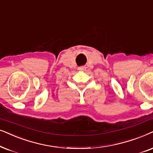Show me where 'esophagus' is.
<instances>
[{
  "instance_id": "34e87169",
  "label": "esophagus",
  "mask_w": 153,
  "mask_h": 153,
  "mask_svg": "<svg viewBox=\"0 0 153 153\" xmlns=\"http://www.w3.org/2000/svg\"><path fill=\"white\" fill-rule=\"evenodd\" d=\"M85 66H81V67H79L78 68V70L80 71H85Z\"/></svg>"
}]
</instances>
